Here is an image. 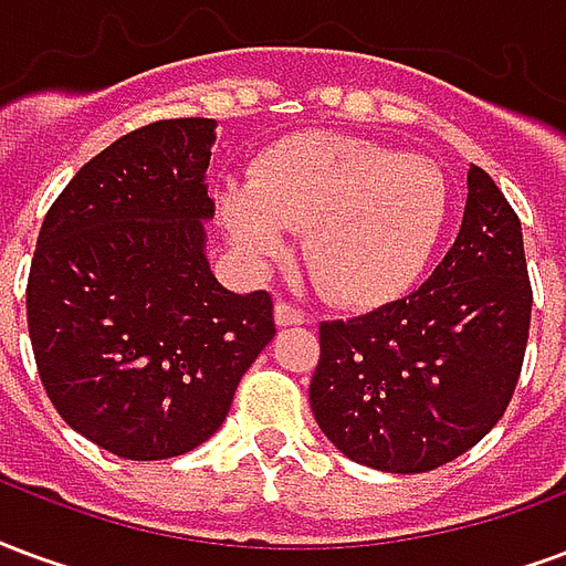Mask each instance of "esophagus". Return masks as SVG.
<instances>
[{
	"instance_id": "1",
	"label": "esophagus",
	"mask_w": 566,
	"mask_h": 566,
	"mask_svg": "<svg viewBox=\"0 0 566 566\" xmlns=\"http://www.w3.org/2000/svg\"><path fill=\"white\" fill-rule=\"evenodd\" d=\"M274 323H277L280 328H286V325H301L304 323V313H301L298 307L286 304V301H277V304H274Z\"/></svg>"
}]
</instances>
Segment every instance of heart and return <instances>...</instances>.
Masks as SVG:
<instances>
[{"label": "heart", "mask_w": 566, "mask_h": 566, "mask_svg": "<svg viewBox=\"0 0 566 566\" xmlns=\"http://www.w3.org/2000/svg\"><path fill=\"white\" fill-rule=\"evenodd\" d=\"M452 189L440 165L382 144L311 132L268 147L250 187L222 196V226L250 262L286 253L304 232L316 286L344 307L368 311L416 286L443 232Z\"/></svg>", "instance_id": "1"}]
</instances>
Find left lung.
Instances as JSON below:
<instances>
[{"instance_id":"8db88e82","label":"left lung","mask_w":566,"mask_h":566,"mask_svg":"<svg viewBox=\"0 0 566 566\" xmlns=\"http://www.w3.org/2000/svg\"><path fill=\"white\" fill-rule=\"evenodd\" d=\"M522 222L482 168L452 250L407 298L319 325L311 407L365 468L424 473L492 431L513 398L531 328Z\"/></svg>"}]
</instances>
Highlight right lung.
I'll return each instance as SVG.
<instances>
[{
	"label": "right lung",
	"instance_id": "right-lung-1",
	"mask_svg": "<svg viewBox=\"0 0 566 566\" xmlns=\"http://www.w3.org/2000/svg\"><path fill=\"white\" fill-rule=\"evenodd\" d=\"M217 119H159L72 177L41 222L27 319L48 398L129 461L201 447L274 337L268 292L238 295L208 262Z\"/></svg>",
	"mask_w": 566,
	"mask_h": 566
}]
</instances>
